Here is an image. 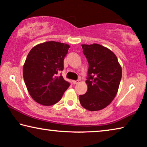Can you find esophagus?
<instances>
[{
  "label": "esophagus",
  "mask_w": 147,
  "mask_h": 147,
  "mask_svg": "<svg viewBox=\"0 0 147 147\" xmlns=\"http://www.w3.org/2000/svg\"><path fill=\"white\" fill-rule=\"evenodd\" d=\"M78 82H79V81H78V80H73V84H78Z\"/></svg>",
  "instance_id": "obj_1"
}]
</instances>
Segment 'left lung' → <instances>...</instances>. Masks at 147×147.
<instances>
[{
	"label": "left lung",
	"mask_w": 147,
	"mask_h": 147,
	"mask_svg": "<svg viewBox=\"0 0 147 147\" xmlns=\"http://www.w3.org/2000/svg\"><path fill=\"white\" fill-rule=\"evenodd\" d=\"M88 62L86 83L88 90L79 96L80 103L87 110H101L110 104L117 94L122 69L113 52L97 43L81 45Z\"/></svg>",
	"instance_id": "left-lung-1"
}]
</instances>
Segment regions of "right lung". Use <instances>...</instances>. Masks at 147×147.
Returning a JSON list of instances; mask_svg holds the SVG:
<instances>
[{
	"mask_svg": "<svg viewBox=\"0 0 147 147\" xmlns=\"http://www.w3.org/2000/svg\"><path fill=\"white\" fill-rule=\"evenodd\" d=\"M70 47L67 43L46 41L34 46L23 67V76L31 97L43 106H52L61 99L70 84L62 76L63 61Z\"/></svg>",
	"mask_w": 147,
	"mask_h": 147,
	"instance_id": "obj_1",
	"label": "right lung"
}]
</instances>
